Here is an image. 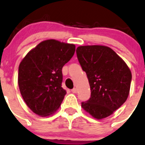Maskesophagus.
Instances as JSON below:
<instances>
[{"instance_id":"obj_1","label":"esophagus","mask_w":145,"mask_h":145,"mask_svg":"<svg viewBox=\"0 0 145 145\" xmlns=\"http://www.w3.org/2000/svg\"><path fill=\"white\" fill-rule=\"evenodd\" d=\"M71 92L74 93V94H76V93L77 92V89H76V88H74V89H71Z\"/></svg>"}]
</instances>
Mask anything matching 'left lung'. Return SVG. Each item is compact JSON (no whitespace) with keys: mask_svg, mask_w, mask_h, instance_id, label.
<instances>
[{"mask_svg":"<svg viewBox=\"0 0 145 145\" xmlns=\"http://www.w3.org/2000/svg\"><path fill=\"white\" fill-rule=\"evenodd\" d=\"M76 55L91 89V97L82 102V107L97 120L109 117L129 96V67L115 51L105 46H79Z\"/></svg>","mask_w":145,"mask_h":145,"instance_id":"left-lung-1","label":"left lung"}]
</instances>
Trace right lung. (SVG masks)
I'll list each match as a JSON object with an SVG mask.
<instances>
[{
    "instance_id": "right-lung-1",
    "label": "right lung",
    "mask_w": 145,
    "mask_h": 145,
    "mask_svg": "<svg viewBox=\"0 0 145 145\" xmlns=\"http://www.w3.org/2000/svg\"><path fill=\"white\" fill-rule=\"evenodd\" d=\"M75 45L50 39L30 51L18 67L21 96L35 114L47 117L60 106L66 90L61 87L62 68L74 56Z\"/></svg>"
}]
</instances>
